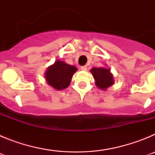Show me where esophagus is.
Instances as JSON below:
<instances>
[{
  "mask_svg": "<svg viewBox=\"0 0 155 155\" xmlns=\"http://www.w3.org/2000/svg\"><path fill=\"white\" fill-rule=\"evenodd\" d=\"M81 69L82 71H87V66H82V67H81Z\"/></svg>",
  "mask_w": 155,
  "mask_h": 155,
  "instance_id": "1",
  "label": "esophagus"
}]
</instances>
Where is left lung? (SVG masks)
Wrapping results in <instances>:
<instances>
[{
	"instance_id": "8db88e82",
	"label": "left lung",
	"mask_w": 155,
	"mask_h": 155,
	"mask_svg": "<svg viewBox=\"0 0 155 155\" xmlns=\"http://www.w3.org/2000/svg\"><path fill=\"white\" fill-rule=\"evenodd\" d=\"M95 85L101 90H106L114 84V77L107 68H93L90 70Z\"/></svg>"
}]
</instances>
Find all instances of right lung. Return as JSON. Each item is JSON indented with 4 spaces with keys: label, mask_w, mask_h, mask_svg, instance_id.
<instances>
[{
    "label": "right lung",
    "mask_w": 155,
    "mask_h": 155,
    "mask_svg": "<svg viewBox=\"0 0 155 155\" xmlns=\"http://www.w3.org/2000/svg\"><path fill=\"white\" fill-rule=\"evenodd\" d=\"M78 68L73 65H70L62 61L57 60L45 72V79L49 85L53 88L61 91L68 87L71 84L74 74Z\"/></svg>",
    "instance_id": "obj_1"
}]
</instances>
